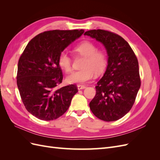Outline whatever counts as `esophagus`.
Listing matches in <instances>:
<instances>
[{
    "label": "esophagus",
    "mask_w": 160,
    "mask_h": 160,
    "mask_svg": "<svg viewBox=\"0 0 160 160\" xmlns=\"http://www.w3.org/2000/svg\"><path fill=\"white\" fill-rule=\"evenodd\" d=\"M86 88L85 85H77V89H78L79 90H81V89H83Z\"/></svg>",
    "instance_id": "34e87169"
}]
</instances>
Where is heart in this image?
Masks as SVG:
<instances>
[{
  "mask_svg": "<svg viewBox=\"0 0 160 160\" xmlns=\"http://www.w3.org/2000/svg\"><path fill=\"white\" fill-rule=\"evenodd\" d=\"M77 55L84 57L81 69L72 72L67 77V82L71 84H81L89 81L93 74L98 75L103 72L108 65L107 54L103 51L98 50V46L89 41L82 42L75 47ZM58 63L66 72L72 70V60L68 53L62 51L58 57Z\"/></svg>",
  "mask_w": 160,
  "mask_h": 160,
  "instance_id": "b5f03b06",
  "label": "heart"
}]
</instances>
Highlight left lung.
I'll use <instances>...</instances> for the list:
<instances>
[{
  "mask_svg": "<svg viewBox=\"0 0 160 160\" xmlns=\"http://www.w3.org/2000/svg\"><path fill=\"white\" fill-rule=\"evenodd\" d=\"M84 35L102 43L108 56L107 69L97 83L90 109L101 120L117 121L132 109L140 88L138 59L128 42L117 34L98 29Z\"/></svg>",
  "mask_w": 160,
  "mask_h": 160,
  "instance_id": "left-lung-1",
  "label": "left lung"
}]
</instances>
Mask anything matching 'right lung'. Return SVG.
Segmentation results:
<instances>
[{
  "instance_id": "1",
  "label": "right lung",
  "mask_w": 160,
  "mask_h": 160,
  "mask_svg": "<svg viewBox=\"0 0 160 160\" xmlns=\"http://www.w3.org/2000/svg\"><path fill=\"white\" fill-rule=\"evenodd\" d=\"M84 30H53L38 34L28 43L18 62L17 83L27 110L37 118L50 121L69 108L77 87L57 89L62 73L58 57Z\"/></svg>"
}]
</instances>
